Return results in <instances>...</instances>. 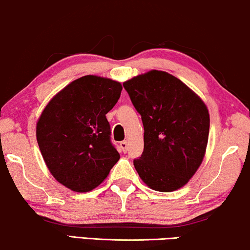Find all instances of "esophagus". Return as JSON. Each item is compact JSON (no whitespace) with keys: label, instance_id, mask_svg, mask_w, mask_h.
I'll return each instance as SVG.
<instances>
[{"label":"esophagus","instance_id":"obj_1","mask_svg":"<svg viewBox=\"0 0 250 250\" xmlns=\"http://www.w3.org/2000/svg\"><path fill=\"white\" fill-rule=\"evenodd\" d=\"M120 147H121L122 150H124V152H125L126 150H128V141H126V140L121 141V143H120Z\"/></svg>","mask_w":250,"mask_h":250}]
</instances>
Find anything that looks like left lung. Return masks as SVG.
<instances>
[{
    "mask_svg": "<svg viewBox=\"0 0 250 250\" xmlns=\"http://www.w3.org/2000/svg\"><path fill=\"white\" fill-rule=\"evenodd\" d=\"M124 87L144 125V151L133 161L140 178L155 191L181 188L206 154L207 105L183 82L162 70L133 77Z\"/></svg>",
    "mask_w": 250,
    "mask_h": 250,
    "instance_id": "obj_1",
    "label": "left lung"
}]
</instances>
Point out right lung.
<instances>
[{"label": "right lung", "mask_w": 250, "mask_h": 250, "mask_svg": "<svg viewBox=\"0 0 250 250\" xmlns=\"http://www.w3.org/2000/svg\"><path fill=\"white\" fill-rule=\"evenodd\" d=\"M121 91V83L110 78H77L50 100L37 122V141L48 169L72 191H92L120 158L105 114Z\"/></svg>", "instance_id": "obj_1"}]
</instances>
